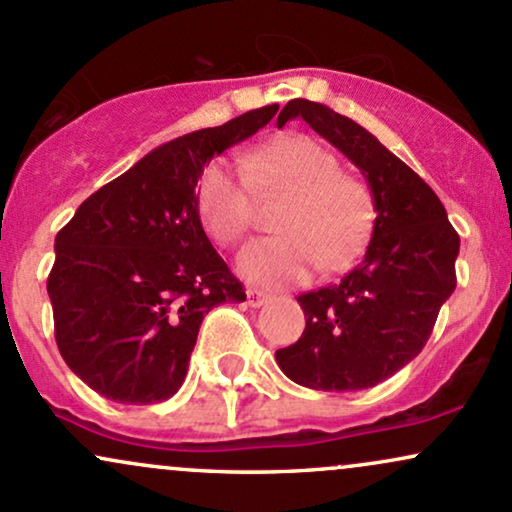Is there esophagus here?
Segmentation results:
<instances>
[{
    "instance_id": "obj_1",
    "label": "esophagus",
    "mask_w": 512,
    "mask_h": 512,
    "mask_svg": "<svg viewBox=\"0 0 512 512\" xmlns=\"http://www.w3.org/2000/svg\"><path fill=\"white\" fill-rule=\"evenodd\" d=\"M269 301V296L264 291H257V289H248V305L250 308H260Z\"/></svg>"
}]
</instances>
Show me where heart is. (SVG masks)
I'll return each instance as SVG.
<instances>
[{"label":"heart","mask_w":512,"mask_h":512,"mask_svg":"<svg viewBox=\"0 0 512 512\" xmlns=\"http://www.w3.org/2000/svg\"><path fill=\"white\" fill-rule=\"evenodd\" d=\"M238 166L204 170L197 211L204 231L221 245L238 243L255 226L257 199H284L274 216L281 236L240 252L238 269L255 284L296 281L315 264L330 274L349 264L370 236L375 202L368 182L339 170V158L305 134L245 149Z\"/></svg>","instance_id":"obj_1"}]
</instances>
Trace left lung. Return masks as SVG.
I'll return each mask as SVG.
<instances>
[{
  "mask_svg": "<svg viewBox=\"0 0 512 512\" xmlns=\"http://www.w3.org/2000/svg\"><path fill=\"white\" fill-rule=\"evenodd\" d=\"M291 117H303L361 168L373 192L375 226L358 267L337 284L298 296L305 330L296 344L276 351V363L310 390H366L426 346L440 305L457 286L460 236L436 192L368 129L305 98L286 103L279 127Z\"/></svg>",
  "mask_w": 512,
  "mask_h": 512,
  "instance_id": "obj_1",
  "label": "left lung"
}]
</instances>
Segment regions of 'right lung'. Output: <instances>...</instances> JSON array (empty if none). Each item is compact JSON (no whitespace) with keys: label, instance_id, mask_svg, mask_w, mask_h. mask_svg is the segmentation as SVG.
Masks as SVG:
<instances>
[{"label":"right lung","instance_id":"obj_1","mask_svg":"<svg viewBox=\"0 0 512 512\" xmlns=\"http://www.w3.org/2000/svg\"><path fill=\"white\" fill-rule=\"evenodd\" d=\"M276 110L264 105L158 146L93 192L57 233L48 276L57 349L98 395L122 404L170 399L204 315L245 301L199 221L197 180Z\"/></svg>","mask_w":512,"mask_h":512}]
</instances>
